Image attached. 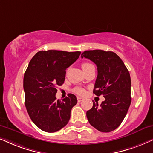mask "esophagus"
Here are the masks:
<instances>
[{
	"label": "esophagus",
	"instance_id": "1",
	"mask_svg": "<svg viewBox=\"0 0 153 153\" xmlns=\"http://www.w3.org/2000/svg\"><path fill=\"white\" fill-rule=\"evenodd\" d=\"M77 99H78V102H80L83 100V98L82 97H78V98H77Z\"/></svg>",
	"mask_w": 153,
	"mask_h": 153
}]
</instances>
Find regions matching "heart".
Listing matches in <instances>:
<instances>
[{"label":"heart","instance_id":"heart-1","mask_svg":"<svg viewBox=\"0 0 153 153\" xmlns=\"http://www.w3.org/2000/svg\"><path fill=\"white\" fill-rule=\"evenodd\" d=\"M91 65H92L90 63H88V62L82 63V68L83 71H84L85 70H86L88 68L91 66ZM74 92H75V93H77L78 94H83L85 93V90L82 88H75L74 89Z\"/></svg>","mask_w":153,"mask_h":153}]
</instances>
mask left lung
I'll use <instances>...</instances> for the list:
<instances>
[{
  "instance_id": "8db88e82",
  "label": "left lung",
  "mask_w": 153,
  "mask_h": 153,
  "mask_svg": "<svg viewBox=\"0 0 153 153\" xmlns=\"http://www.w3.org/2000/svg\"><path fill=\"white\" fill-rule=\"evenodd\" d=\"M83 57L93 61L97 67L93 93L105 98L100 106L93 102L92 109L87 111V118L98 131L111 132L119 126L130 107V74L122 60L113 51H85L81 54Z\"/></svg>"
}]
</instances>
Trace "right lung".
<instances>
[{
	"label": "right lung",
	"mask_w": 153,
	"mask_h": 153,
	"mask_svg": "<svg viewBox=\"0 0 153 153\" xmlns=\"http://www.w3.org/2000/svg\"><path fill=\"white\" fill-rule=\"evenodd\" d=\"M80 51H40L34 56L23 80L25 107L38 128L48 133L59 131L68 123L71 111L78 102L68 94L62 101L56 100V87L64 82L65 70L78 59Z\"/></svg>",
	"instance_id": "add662e5"
}]
</instances>
